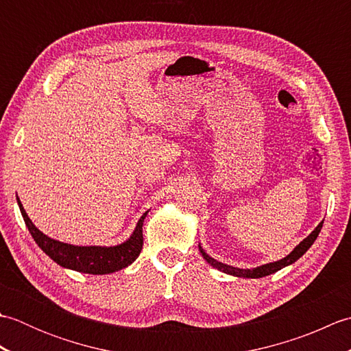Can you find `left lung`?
<instances>
[{
    "mask_svg": "<svg viewBox=\"0 0 351 351\" xmlns=\"http://www.w3.org/2000/svg\"><path fill=\"white\" fill-rule=\"evenodd\" d=\"M322 228H323V221L319 223V225L309 234V237L304 238V240L299 245H297V247L293 252H291L288 256H285L280 261H276V263H270V264L261 265V267H256V268H252V270H249V268H247V270H243V268H235V267H230V265H226V264H221V263H219V261H215L214 258H211L210 255H208V253H205V250L202 247H199V249H200V253H202V256H204L206 263L211 264L214 268H217V270H220L223 273L237 276V278L258 279V278H264V276H268V274H273L276 271H279L280 268L295 263V261L299 259L302 255H304L311 245L314 244V241L317 240V237L319 234V230H322Z\"/></svg>",
    "mask_w": 351,
    "mask_h": 351,
    "instance_id": "left-lung-1",
    "label": "left lung"
}]
</instances>
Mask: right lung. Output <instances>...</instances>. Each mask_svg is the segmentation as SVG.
<instances>
[{"label":"right lung","mask_w":351,"mask_h":351,"mask_svg":"<svg viewBox=\"0 0 351 351\" xmlns=\"http://www.w3.org/2000/svg\"><path fill=\"white\" fill-rule=\"evenodd\" d=\"M18 205L29 234L34 238L37 245L52 261H56L58 265L64 268H71V270L88 274L114 273L132 264L140 255L141 249H143V221L147 211L141 215L136 230H134L132 235L125 243L113 245V247H99V245H72L52 240V238L42 234L33 225V221L28 219L19 197Z\"/></svg>","instance_id":"right-lung-1"}]
</instances>
